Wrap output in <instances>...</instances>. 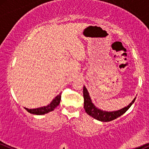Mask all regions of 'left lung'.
I'll use <instances>...</instances> for the list:
<instances>
[{
	"mask_svg": "<svg viewBox=\"0 0 149 149\" xmlns=\"http://www.w3.org/2000/svg\"><path fill=\"white\" fill-rule=\"evenodd\" d=\"M83 97H84V109L86 110V113L89 114L90 116L101 122H109L118 118L121 115L125 114L128 109L132 106V104L134 102L136 97L133 100L131 103L127 107L120 109V110L114 111V112H105V111L97 109L94 104H93L90 97L89 93H88L86 88L83 87Z\"/></svg>",
	"mask_w": 149,
	"mask_h": 149,
	"instance_id": "8db88e82",
	"label": "left lung"
}]
</instances>
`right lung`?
Here are the masks:
<instances>
[{
    "label": "right lung",
    "instance_id": "obj_1",
    "mask_svg": "<svg viewBox=\"0 0 149 149\" xmlns=\"http://www.w3.org/2000/svg\"><path fill=\"white\" fill-rule=\"evenodd\" d=\"M61 93H60L59 95L56 96L53 100L52 101L50 104H49L47 106H45V107H39V108L36 109H27L25 108L27 112H29L31 114H37V115H41V114H45L48 113V112H51V111H53L57 106L60 103V101H61Z\"/></svg>",
    "mask_w": 149,
    "mask_h": 149
}]
</instances>
